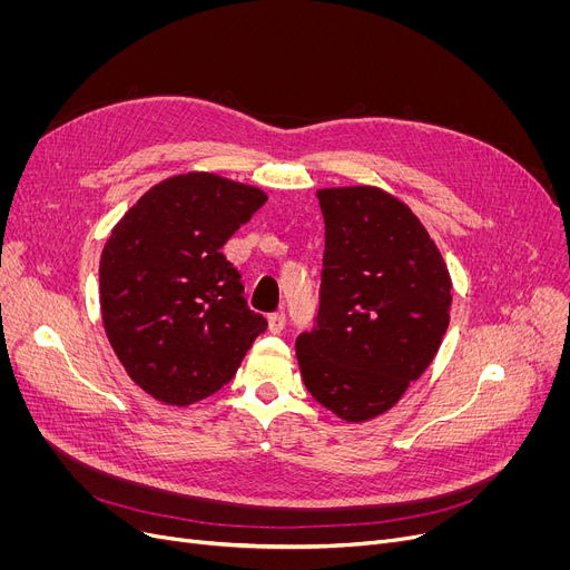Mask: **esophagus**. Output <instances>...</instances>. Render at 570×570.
Wrapping results in <instances>:
<instances>
[{
  "instance_id": "34e87169",
  "label": "esophagus",
  "mask_w": 570,
  "mask_h": 570,
  "mask_svg": "<svg viewBox=\"0 0 570 570\" xmlns=\"http://www.w3.org/2000/svg\"><path fill=\"white\" fill-rule=\"evenodd\" d=\"M267 327H269V333L279 335V333L284 331V327H286V314H284V312L269 314V316H267Z\"/></svg>"
}]
</instances>
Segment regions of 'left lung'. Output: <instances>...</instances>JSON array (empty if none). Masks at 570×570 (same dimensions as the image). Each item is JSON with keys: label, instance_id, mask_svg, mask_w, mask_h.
<instances>
[{"label": "left lung", "instance_id": "1", "mask_svg": "<svg viewBox=\"0 0 570 570\" xmlns=\"http://www.w3.org/2000/svg\"><path fill=\"white\" fill-rule=\"evenodd\" d=\"M325 252L314 327L295 340L307 391L344 421L397 404L443 342L451 275L411 209L376 187L318 191Z\"/></svg>", "mask_w": 570, "mask_h": 570}]
</instances>
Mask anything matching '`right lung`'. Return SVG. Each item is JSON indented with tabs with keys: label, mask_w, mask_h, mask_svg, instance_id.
Instances as JSON below:
<instances>
[{
	"label": "right lung",
	"mask_w": 570,
	"mask_h": 570,
	"mask_svg": "<svg viewBox=\"0 0 570 570\" xmlns=\"http://www.w3.org/2000/svg\"><path fill=\"white\" fill-rule=\"evenodd\" d=\"M267 196L213 173L164 179L112 228L99 286L106 335L145 393L187 406L224 387L267 321L222 254Z\"/></svg>",
	"instance_id": "add662e5"
}]
</instances>
